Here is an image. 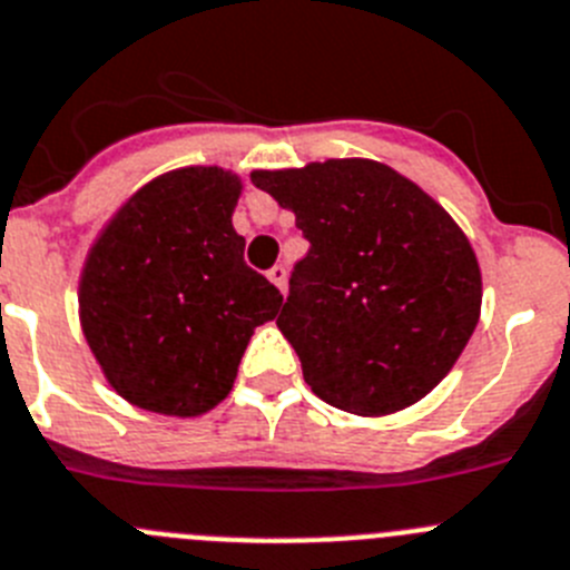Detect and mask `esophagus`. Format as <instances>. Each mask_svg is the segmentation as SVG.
<instances>
[{
  "mask_svg": "<svg viewBox=\"0 0 570 570\" xmlns=\"http://www.w3.org/2000/svg\"><path fill=\"white\" fill-rule=\"evenodd\" d=\"M266 278L273 281V284L278 286L281 292H284V289H286V266H284V264H275L273 269H269V273H266Z\"/></svg>",
  "mask_w": 570,
  "mask_h": 570,
  "instance_id": "obj_1",
  "label": "esophagus"
}]
</instances>
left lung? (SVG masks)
Masks as SVG:
<instances>
[{
	"label": "left lung",
	"instance_id": "obj_1",
	"mask_svg": "<svg viewBox=\"0 0 570 570\" xmlns=\"http://www.w3.org/2000/svg\"><path fill=\"white\" fill-rule=\"evenodd\" d=\"M249 178L309 240L278 330L312 392L361 417L425 397L458 363L483 304L480 264L454 218L372 158Z\"/></svg>",
	"mask_w": 570,
	"mask_h": 570
}]
</instances>
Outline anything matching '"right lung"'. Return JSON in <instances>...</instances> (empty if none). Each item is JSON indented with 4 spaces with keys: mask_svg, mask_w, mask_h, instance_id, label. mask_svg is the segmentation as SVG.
Returning <instances> with one entry per match:
<instances>
[{
    "mask_svg": "<svg viewBox=\"0 0 570 570\" xmlns=\"http://www.w3.org/2000/svg\"><path fill=\"white\" fill-rule=\"evenodd\" d=\"M240 178L181 167L112 215L79 281V321L107 383L156 414L198 417L222 403L255 326L284 295L249 269L233 227Z\"/></svg>",
    "mask_w": 570,
    "mask_h": 570,
    "instance_id": "obj_1",
    "label": "right lung"
}]
</instances>
